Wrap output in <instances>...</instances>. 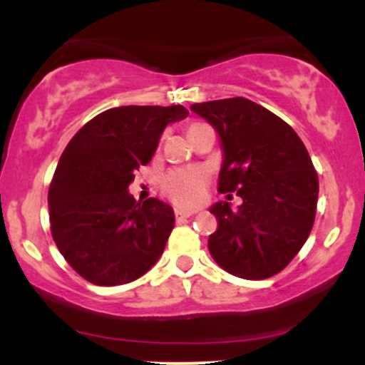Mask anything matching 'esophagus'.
<instances>
[{"label": "esophagus", "mask_w": 365, "mask_h": 365, "mask_svg": "<svg viewBox=\"0 0 365 365\" xmlns=\"http://www.w3.org/2000/svg\"><path fill=\"white\" fill-rule=\"evenodd\" d=\"M190 215H194V212H190V210H183V208H176L175 210V217H176V220H185V219H189Z\"/></svg>", "instance_id": "esophagus-1"}]
</instances>
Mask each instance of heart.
<instances>
[{"mask_svg":"<svg viewBox=\"0 0 365 365\" xmlns=\"http://www.w3.org/2000/svg\"><path fill=\"white\" fill-rule=\"evenodd\" d=\"M208 175L203 169H175L162 178V190L175 203L197 206L205 201Z\"/></svg>","mask_w":365,"mask_h":365,"instance_id":"1","label":"heart"}]
</instances>
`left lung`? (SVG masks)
I'll return each instance as SVG.
<instances>
[{
	"label": "left lung",
	"mask_w": 365,
	"mask_h": 365,
	"mask_svg": "<svg viewBox=\"0 0 365 365\" xmlns=\"http://www.w3.org/2000/svg\"><path fill=\"white\" fill-rule=\"evenodd\" d=\"M219 134V192L242 197L238 208H210L217 231L208 251L242 279L279 274L307 240L316 217L318 175L307 148L286 121L244 97L190 106ZM231 197V194H227Z\"/></svg>",
	"instance_id": "1"
}]
</instances>
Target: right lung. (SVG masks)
I'll use <instances>...</instances> for the list:
<instances>
[{
    "instance_id": "right-lung-1",
    "label": "right lung",
    "mask_w": 365,
    "mask_h": 365,
    "mask_svg": "<svg viewBox=\"0 0 365 365\" xmlns=\"http://www.w3.org/2000/svg\"><path fill=\"white\" fill-rule=\"evenodd\" d=\"M183 106H121L88 121L61 153L49 187L51 231L70 267L97 286L127 284L159 261L175 212L128 192Z\"/></svg>"
}]
</instances>
